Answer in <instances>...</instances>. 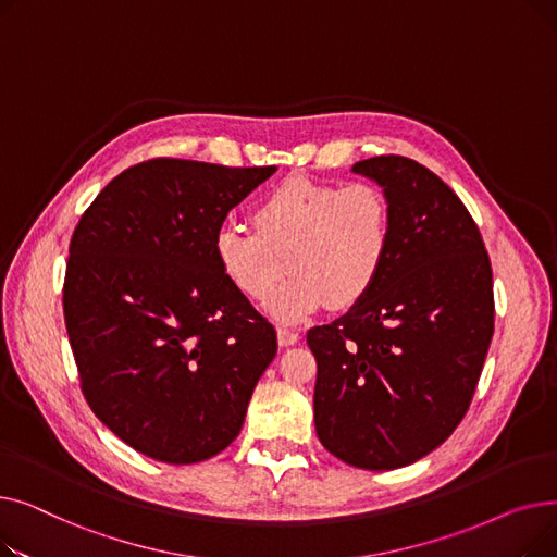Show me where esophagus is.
Masks as SVG:
<instances>
[{
    "instance_id": "1",
    "label": "esophagus",
    "mask_w": 557,
    "mask_h": 557,
    "mask_svg": "<svg viewBox=\"0 0 557 557\" xmlns=\"http://www.w3.org/2000/svg\"><path fill=\"white\" fill-rule=\"evenodd\" d=\"M277 341L282 347H288V345H296L300 341V334L290 327H277Z\"/></svg>"
}]
</instances>
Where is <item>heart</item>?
<instances>
[{"label": "heart", "instance_id": "b5f03b06", "mask_svg": "<svg viewBox=\"0 0 557 557\" xmlns=\"http://www.w3.org/2000/svg\"><path fill=\"white\" fill-rule=\"evenodd\" d=\"M250 230L227 223L214 239L225 277L250 300L263 302L286 271L294 275L269 302L282 323L366 298L384 273L393 248V212L370 183H315L288 178L263 196Z\"/></svg>", "mask_w": 557, "mask_h": 557}]
</instances>
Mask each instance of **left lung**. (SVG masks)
Returning a JSON list of instances; mask_svg holds the SVG:
<instances>
[{"label": "left lung", "mask_w": 557, "mask_h": 557, "mask_svg": "<svg viewBox=\"0 0 557 557\" xmlns=\"http://www.w3.org/2000/svg\"><path fill=\"white\" fill-rule=\"evenodd\" d=\"M352 171L384 189L393 248L370 294L307 334L313 422L336 458L386 472L441 447L470 408L494 332L492 269L474 219L433 171L401 156Z\"/></svg>", "instance_id": "1"}]
</instances>
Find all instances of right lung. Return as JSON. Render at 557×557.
<instances>
[{
    "label": "right lung",
    "mask_w": 557,
    "mask_h": 557,
    "mask_svg": "<svg viewBox=\"0 0 557 557\" xmlns=\"http://www.w3.org/2000/svg\"><path fill=\"white\" fill-rule=\"evenodd\" d=\"M275 171L141 162L74 230L63 309L83 395L144 456L191 465L221 454L277 355L275 327L214 252L227 212Z\"/></svg>",
    "instance_id": "add662e5"
}]
</instances>
